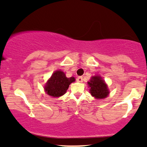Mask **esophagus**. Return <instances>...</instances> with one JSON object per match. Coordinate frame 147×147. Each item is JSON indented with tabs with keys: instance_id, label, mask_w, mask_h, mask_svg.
<instances>
[{
	"instance_id": "34e87169",
	"label": "esophagus",
	"mask_w": 147,
	"mask_h": 147,
	"mask_svg": "<svg viewBox=\"0 0 147 147\" xmlns=\"http://www.w3.org/2000/svg\"><path fill=\"white\" fill-rule=\"evenodd\" d=\"M77 82H83V78L82 76H79V77L77 78Z\"/></svg>"
}]
</instances>
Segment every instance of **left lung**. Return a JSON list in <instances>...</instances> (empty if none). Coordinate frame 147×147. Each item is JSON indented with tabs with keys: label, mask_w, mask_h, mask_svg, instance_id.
Here are the masks:
<instances>
[{
	"label": "left lung",
	"mask_w": 147,
	"mask_h": 147,
	"mask_svg": "<svg viewBox=\"0 0 147 147\" xmlns=\"http://www.w3.org/2000/svg\"><path fill=\"white\" fill-rule=\"evenodd\" d=\"M88 84L90 87V94L96 99H104L109 94L107 85L100 76H94Z\"/></svg>",
	"instance_id": "left-lung-1"
}]
</instances>
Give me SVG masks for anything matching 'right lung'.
Segmentation results:
<instances>
[{
    "label": "right lung",
    "instance_id": "right-lung-1",
    "mask_svg": "<svg viewBox=\"0 0 147 147\" xmlns=\"http://www.w3.org/2000/svg\"><path fill=\"white\" fill-rule=\"evenodd\" d=\"M75 78H67L63 71H56L45 86V90L48 95L53 97H59L63 96L69 88V84L75 82Z\"/></svg>",
    "mask_w": 147,
    "mask_h": 147
}]
</instances>
